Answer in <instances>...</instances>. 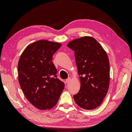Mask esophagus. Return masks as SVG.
I'll list each match as a JSON object with an SVG mask.
<instances>
[{
    "label": "esophagus",
    "instance_id": "obj_1",
    "mask_svg": "<svg viewBox=\"0 0 132 132\" xmlns=\"http://www.w3.org/2000/svg\"><path fill=\"white\" fill-rule=\"evenodd\" d=\"M70 81H71V78L69 77V78H68V79L66 80V83H69V82H70Z\"/></svg>",
    "mask_w": 132,
    "mask_h": 132
}]
</instances>
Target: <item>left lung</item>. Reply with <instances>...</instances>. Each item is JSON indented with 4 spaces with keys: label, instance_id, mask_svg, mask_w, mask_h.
Wrapping results in <instances>:
<instances>
[{
    "label": "left lung",
    "instance_id": "1",
    "mask_svg": "<svg viewBox=\"0 0 132 132\" xmlns=\"http://www.w3.org/2000/svg\"><path fill=\"white\" fill-rule=\"evenodd\" d=\"M75 51L76 63L81 86L73 95L78 105L91 110L99 106L108 92L109 86V62L106 53L97 40L84 37L69 42Z\"/></svg>",
    "mask_w": 132,
    "mask_h": 132
}]
</instances>
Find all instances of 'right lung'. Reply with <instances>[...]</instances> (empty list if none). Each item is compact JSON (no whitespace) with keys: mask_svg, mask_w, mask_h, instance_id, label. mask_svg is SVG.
I'll return each mask as SVG.
<instances>
[{"mask_svg":"<svg viewBox=\"0 0 132 132\" xmlns=\"http://www.w3.org/2000/svg\"><path fill=\"white\" fill-rule=\"evenodd\" d=\"M61 44L39 40L27 46L18 63L19 81L27 99L37 108L50 109L57 104L64 83L57 78L53 55Z\"/></svg>","mask_w":132,"mask_h":132,"instance_id":"right-lung-1","label":"right lung"}]
</instances>
